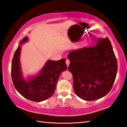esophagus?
I'll use <instances>...</instances> for the list:
<instances>
[{
    "mask_svg": "<svg viewBox=\"0 0 127 127\" xmlns=\"http://www.w3.org/2000/svg\"><path fill=\"white\" fill-rule=\"evenodd\" d=\"M65 63H66V65H67V66L68 67V66H69V64H70V61H69V59H66V61H65Z\"/></svg>",
    "mask_w": 127,
    "mask_h": 127,
    "instance_id": "1",
    "label": "esophagus"
}]
</instances>
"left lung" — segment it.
Segmentation results:
<instances>
[{
    "label": "left lung",
    "instance_id": "left-lung-1",
    "mask_svg": "<svg viewBox=\"0 0 127 127\" xmlns=\"http://www.w3.org/2000/svg\"><path fill=\"white\" fill-rule=\"evenodd\" d=\"M68 69L73 78L74 91L86 101L106 96L113 87L118 64L110 40L97 38L95 46L69 53Z\"/></svg>",
    "mask_w": 127,
    "mask_h": 127
}]
</instances>
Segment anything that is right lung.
<instances>
[{"instance_id":"right-lung-1","label":"right lung","mask_w":127,"mask_h":127,"mask_svg":"<svg viewBox=\"0 0 127 127\" xmlns=\"http://www.w3.org/2000/svg\"><path fill=\"white\" fill-rule=\"evenodd\" d=\"M26 36L19 43L13 58L12 79L15 89L23 97L35 102L48 99L54 94L56 85L61 73L67 68L65 59L59 61L48 60L37 74L25 78L20 61L21 46L29 41Z\"/></svg>"}]
</instances>
